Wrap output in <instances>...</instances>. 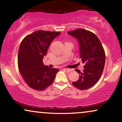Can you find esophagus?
<instances>
[{"instance_id":"obj_1","label":"esophagus","mask_w":122,"mask_h":122,"mask_svg":"<svg viewBox=\"0 0 122 122\" xmlns=\"http://www.w3.org/2000/svg\"><path fill=\"white\" fill-rule=\"evenodd\" d=\"M64 71H66V72H71V71H72V69H68V68H65V69H64Z\"/></svg>"}]
</instances>
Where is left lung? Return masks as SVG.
Returning <instances> with one entry per match:
<instances>
[{
  "mask_svg": "<svg viewBox=\"0 0 122 122\" xmlns=\"http://www.w3.org/2000/svg\"><path fill=\"white\" fill-rule=\"evenodd\" d=\"M68 33L79 42L80 58L84 64L82 72L75 69L79 73V79L72 84L81 90L89 89L98 81L103 72L104 50L97 36L89 31L78 29Z\"/></svg>",
  "mask_w": 122,
  "mask_h": 122,
  "instance_id": "obj_1",
  "label": "left lung"
}]
</instances>
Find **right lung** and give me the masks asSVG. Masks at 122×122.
<instances>
[{"instance_id": "1", "label": "right lung", "mask_w": 122, "mask_h": 122, "mask_svg": "<svg viewBox=\"0 0 122 122\" xmlns=\"http://www.w3.org/2000/svg\"><path fill=\"white\" fill-rule=\"evenodd\" d=\"M59 32L38 30L23 39L19 46L18 65L19 72L32 89L43 91L53 83L58 69L45 66L43 58L50 43Z\"/></svg>"}]
</instances>
